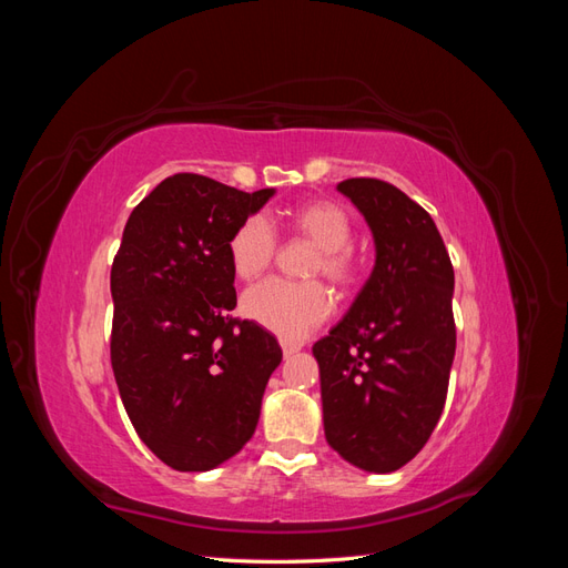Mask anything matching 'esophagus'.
<instances>
[{"mask_svg":"<svg viewBox=\"0 0 568 568\" xmlns=\"http://www.w3.org/2000/svg\"><path fill=\"white\" fill-rule=\"evenodd\" d=\"M280 346H282V353H284L286 357L301 351V343H296V341H288V338H280Z\"/></svg>","mask_w":568,"mask_h":568,"instance_id":"esophagus-1","label":"esophagus"}]
</instances>
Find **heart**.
<instances>
[{
    "label": "heart",
    "instance_id": "obj_1",
    "mask_svg": "<svg viewBox=\"0 0 568 568\" xmlns=\"http://www.w3.org/2000/svg\"><path fill=\"white\" fill-rule=\"evenodd\" d=\"M288 227L317 246L311 277H326L332 284L348 288L359 274L353 253V225L338 203L315 199L291 211ZM280 242L263 215H251L232 232L227 255L239 280H257L270 270ZM334 311L332 291L322 282L267 280L248 288L242 298V313L263 329L280 338L298 341L311 334Z\"/></svg>",
    "mask_w": 568,
    "mask_h": 568
}]
</instances>
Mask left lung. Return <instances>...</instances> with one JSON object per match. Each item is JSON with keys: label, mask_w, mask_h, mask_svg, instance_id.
I'll list each match as a JSON object with an SVG mask.
<instances>
[{"label": "left lung", "mask_w": 568, "mask_h": 568, "mask_svg": "<svg viewBox=\"0 0 568 568\" xmlns=\"http://www.w3.org/2000/svg\"><path fill=\"white\" fill-rule=\"evenodd\" d=\"M374 236L369 280L313 355L324 436L355 467L388 474L434 434L455 357V272L436 222L398 186L338 182Z\"/></svg>", "instance_id": "8db88e82"}]
</instances>
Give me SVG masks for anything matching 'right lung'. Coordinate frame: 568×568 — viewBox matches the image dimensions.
Segmentation results:
<instances>
[{
	"instance_id": "obj_1",
	"label": "right lung",
	"mask_w": 568,
	"mask_h": 568,
	"mask_svg": "<svg viewBox=\"0 0 568 568\" xmlns=\"http://www.w3.org/2000/svg\"><path fill=\"white\" fill-rule=\"evenodd\" d=\"M274 194L194 173L136 203L113 257L111 365L146 448L178 471H209L251 440L277 338L232 317V232Z\"/></svg>"
}]
</instances>
